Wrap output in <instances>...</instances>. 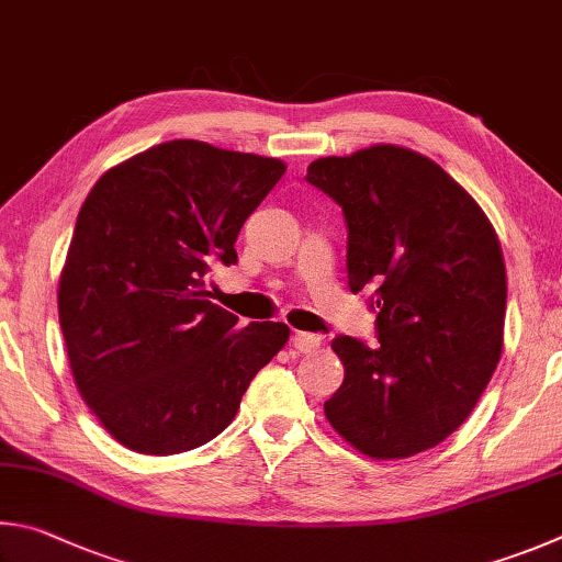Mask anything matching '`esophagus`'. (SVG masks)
Here are the masks:
<instances>
[{"mask_svg": "<svg viewBox=\"0 0 562 562\" xmlns=\"http://www.w3.org/2000/svg\"><path fill=\"white\" fill-rule=\"evenodd\" d=\"M293 348H296L299 352H316L321 348V336H316V333H296L293 336Z\"/></svg>", "mask_w": 562, "mask_h": 562, "instance_id": "1", "label": "esophagus"}]
</instances>
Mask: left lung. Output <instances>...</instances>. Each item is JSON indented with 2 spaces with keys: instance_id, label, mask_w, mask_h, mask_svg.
Segmentation results:
<instances>
[{
  "instance_id": "obj_1",
  "label": "left lung",
  "mask_w": 562,
  "mask_h": 562,
  "mask_svg": "<svg viewBox=\"0 0 562 562\" xmlns=\"http://www.w3.org/2000/svg\"><path fill=\"white\" fill-rule=\"evenodd\" d=\"M306 180L340 204L348 286L370 289L378 346L336 336L346 378L326 402L372 459H407L464 425L504 348L506 266L481 206L429 157L372 145Z\"/></svg>"
}]
</instances>
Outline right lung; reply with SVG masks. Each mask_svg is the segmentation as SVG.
Wrapping results in <instances>:
<instances>
[{
  "label": "right lung",
  "instance_id": "right-lung-1",
  "mask_svg": "<svg viewBox=\"0 0 562 562\" xmlns=\"http://www.w3.org/2000/svg\"><path fill=\"white\" fill-rule=\"evenodd\" d=\"M286 165L170 140L108 170L78 212L58 281L76 387L115 441L180 454L232 425L249 382L289 340L236 326L206 273L236 263L244 222Z\"/></svg>",
  "mask_w": 562,
  "mask_h": 562
}]
</instances>
